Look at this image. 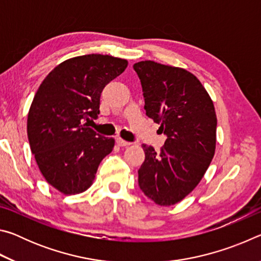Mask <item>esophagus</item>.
Here are the masks:
<instances>
[{
  "instance_id": "esophagus-1",
  "label": "esophagus",
  "mask_w": 261,
  "mask_h": 261,
  "mask_svg": "<svg viewBox=\"0 0 261 261\" xmlns=\"http://www.w3.org/2000/svg\"><path fill=\"white\" fill-rule=\"evenodd\" d=\"M116 144L118 145V146H121V147H126V146H129V145H130L129 141L123 140L122 138H116Z\"/></svg>"
}]
</instances>
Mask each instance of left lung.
<instances>
[{
	"label": "left lung",
	"mask_w": 261,
	"mask_h": 261,
	"mask_svg": "<svg viewBox=\"0 0 261 261\" xmlns=\"http://www.w3.org/2000/svg\"><path fill=\"white\" fill-rule=\"evenodd\" d=\"M134 69L146 115L167 136L159 153L143 145L139 188L158 205H175L197 187L214 156L218 122L213 101L185 69L153 61L138 62Z\"/></svg>",
	"instance_id": "obj_1"
}]
</instances>
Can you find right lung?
<instances>
[{
  "instance_id": "obj_1",
  "label": "right lung",
  "mask_w": 261,
  "mask_h": 261,
  "mask_svg": "<svg viewBox=\"0 0 261 261\" xmlns=\"http://www.w3.org/2000/svg\"><path fill=\"white\" fill-rule=\"evenodd\" d=\"M127 61L90 54L57 65L43 79L31 105L28 136L39 169L64 194L91 187L115 140L87 127L100 114L101 92L124 71Z\"/></svg>"
}]
</instances>
